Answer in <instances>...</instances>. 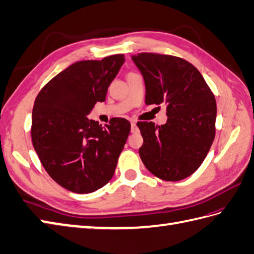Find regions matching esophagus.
<instances>
[{"label":"esophagus","instance_id":"obj_1","mask_svg":"<svg viewBox=\"0 0 254 254\" xmlns=\"http://www.w3.org/2000/svg\"><path fill=\"white\" fill-rule=\"evenodd\" d=\"M131 132H132V133L138 132V127H137V124H135L134 122H132V123H131Z\"/></svg>","mask_w":254,"mask_h":254}]
</instances>
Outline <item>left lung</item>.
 Returning a JSON list of instances; mask_svg holds the SVG:
<instances>
[{"label":"left lung","instance_id":"1","mask_svg":"<svg viewBox=\"0 0 254 254\" xmlns=\"http://www.w3.org/2000/svg\"><path fill=\"white\" fill-rule=\"evenodd\" d=\"M131 59L145 83V103L166 104L167 123L138 122L146 169L165 181H179L199 168L215 135L216 103L200 72L171 55L141 53Z\"/></svg>","mask_w":254,"mask_h":254}]
</instances>
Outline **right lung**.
Here are the masks:
<instances>
[{"label": "right lung", "mask_w": 254, "mask_h": 254, "mask_svg": "<svg viewBox=\"0 0 254 254\" xmlns=\"http://www.w3.org/2000/svg\"><path fill=\"white\" fill-rule=\"evenodd\" d=\"M125 56L82 60L58 73L36 96L31 138L47 174L67 190L88 194L112 179L130 123L114 117L102 127L87 115L106 100Z\"/></svg>", "instance_id": "add662e5"}]
</instances>
